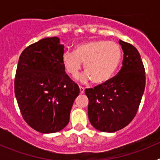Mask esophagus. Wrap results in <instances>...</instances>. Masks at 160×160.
I'll use <instances>...</instances> for the list:
<instances>
[{"label": "esophagus", "mask_w": 160, "mask_h": 160, "mask_svg": "<svg viewBox=\"0 0 160 160\" xmlns=\"http://www.w3.org/2000/svg\"><path fill=\"white\" fill-rule=\"evenodd\" d=\"M79 90H80V93L81 94H83L85 92V88L82 87H79Z\"/></svg>", "instance_id": "obj_1"}]
</instances>
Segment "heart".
<instances>
[{"instance_id": "obj_1", "label": "heart", "mask_w": 160, "mask_h": 160, "mask_svg": "<svg viewBox=\"0 0 160 160\" xmlns=\"http://www.w3.org/2000/svg\"><path fill=\"white\" fill-rule=\"evenodd\" d=\"M121 58L122 50L118 44L97 40L79 44L74 48V53L65 52L62 63L66 71L73 78L79 75L85 63L87 73L81 77V81L86 82L92 79L95 84H103L114 77Z\"/></svg>"}]
</instances>
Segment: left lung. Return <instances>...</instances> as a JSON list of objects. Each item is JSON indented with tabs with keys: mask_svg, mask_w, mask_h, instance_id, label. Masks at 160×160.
I'll use <instances>...</instances> for the list:
<instances>
[{
	"mask_svg": "<svg viewBox=\"0 0 160 160\" xmlns=\"http://www.w3.org/2000/svg\"><path fill=\"white\" fill-rule=\"evenodd\" d=\"M118 42L124 54L118 74L107 82L85 90L89 99V120L102 132H115L132 121L145 89V69L140 54L131 44Z\"/></svg>",
	"mask_w": 160,
	"mask_h": 160,
	"instance_id": "obj_1",
	"label": "left lung"
}]
</instances>
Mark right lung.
Listing matches in <instances>:
<instances>
[{
	"instance_id": "1",
	"label": "right lung",
	"mask_w": 160,
	"mask_h": 160,
	"mask_svg": "<svg viewBox=\"0 0 160 160\" xmlns=\"http://www.w3.org/2000/svg\"><path fill=\"white\" fill-rule=\"evenodd\" d=\"M64 46L56 37L25 48L18 61L14 90L24 120L41 133L62 130L79 94L78 86L65 71Z\"/></svg>"
}]
</instances>
